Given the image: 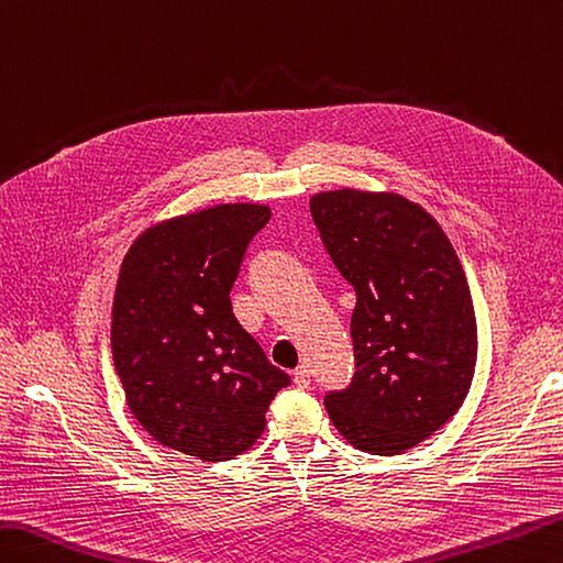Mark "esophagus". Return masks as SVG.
<instances>
[{"mask_svg": "<svg viewBox=\"0 0 563 563\" xmlns=\"http://www.w3.org/2000/svg\"><path fill=\"white\" fill-rule=\"evenodd\" d=\"M310 378H312V373L307 366H297L295 373H292V380H295L297 388H307V385H310Z\"/></svg>", "mask_w": 563, "mask_h": 563, "instance_id": "34e87169", "label": "esophagus"}]
</instances>
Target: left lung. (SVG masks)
<instances>
[{
	"instance_id": "obj_1",
	"label": "left lung",
	"mask_w": 563,
	"mask_h": 563,
	"mask_svg": "<svg viewBox=\"0 0 563 563\" xmlns=\"http://www.w3.org/2000/svg\"><path fill=\"white\" fill-rule=\"evenodd\" d=\"M310 212L339 273L354 285L356 373L324 395L349 444L402 454L464 405L478 356L466 273L437 219L393 192L332 190Z\"/></svg>"
}]
</instances>
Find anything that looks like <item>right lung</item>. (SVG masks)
<instances>
[{
  "mask_svg": "<svg viewBox=\"0 0 563 563\" xmlns=\"http://www.w3.org/2000/svg\"><path fill=\"white\" fill-rule=\"evenodd\" d=\"M266 205H217L143 231L124 256L112 356L146 432L202 461L253 446L290 376L236 322L229 292Z\"/></svg>",
  "mask_w": 563,
  "mask_h": 563,
  "instance_id": "right-lung-1",
  "label": "right lung"
}]
</instances>
